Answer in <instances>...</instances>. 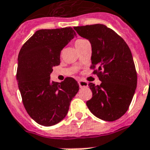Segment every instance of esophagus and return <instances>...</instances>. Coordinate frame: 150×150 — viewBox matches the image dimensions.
Instances as JSON below:
<instances>
[{
  "instance_id": "34e87169",
  "label": "esophagus",
  "mask_w": 150,
  "mask_h": 150,
  "mask_svg": "<svg viewBox=\"0 0 150 150\" xmlns=\"http://www.w3.org/2000/svg\"><path fill=\"white\" fill-rule=\"evenodd\" d=\"M79 86V87H86V86H88V83H87V82L84 80H79L78 82Z\"/></svg>"
}]
</instances>
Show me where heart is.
Here are the masks:
<instances>
[{"label": "heart", "instance_id": "1", "mask_svg": "<svg viewBox=\"0 0 150 150\" xmlns=\"http://www.w3.org/2000/svg\"><path fill=\"white\" fill-rule=\"evenodd\" d=\"M84 41H86V40H78L75 41V47H77L78 45H79L80 44H82L83 42H84Z\"/></svg>", "mask_w": 150, "mask_h": 150}]
</instances>
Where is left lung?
Masks as SVG:
<instances>
[{
    "label": "left lung",
    "mask_w": 150,
    "mask_h": 150,
    "mask_svg": "<svg viewBox=\"0 0 150 150\" xmlns=\"http://www.w3.org/2000/svg\"><path fill=\"white\" fill-rule=\"evenodd\" d=\"M91 44V66L100 85L90 83L92 98L86 106L102 120L113 122L128 110L137 87V71L125 40L104 24L74 28Z\"/></svg>",
    "instance_id": "1"
}]
</instances>
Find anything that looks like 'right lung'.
Masks as SVG:
<instances>
[{
  "instance_id": "add662e5",
  "label": "right lung",
  "mask_w": 150,
  "mask_h": 150,
  "mask_svg": "<svg viewBox=\"0 0 150 150\" xmlns=\"http://www.w3.org/2000/svg\"><path fill=\"white\" fill-rule=\"evenodd\" d=\"M75 35L71 27L38 30L19 52L16 80L22 102L30 117L41 126L63 120L79 91L78 83L71 77L61 83L50 79L52 67L60 64L61 51Z\"/></svg>"
}]
</instances>
